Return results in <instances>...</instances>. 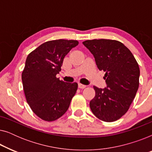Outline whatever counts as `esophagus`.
Segmentation results:
<instances>
[{
  "label": "esophagus",
  "instance_id": "34e87169",
  "mask_svg": "<svg viewBox=\"0 0 152 152\" xmlns=\"http://www.w3.org/2000/svg\"><path fill=\"white\" fill-rule=\"evenodd\" d=\"M78 86H79V88H86V85H84L82 84H79Z\"/></svg>",
  "mask_w": 152,
  "mask_h": 152
}]
</instances>
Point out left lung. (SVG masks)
Listing matches in <instances>:
<instances>
[{
	"label": "left lung",
	"instance_id": "8db88e82",
	"mask_svg": "<svg viewBox=\"0 0 152 152\" xmlns=\"http://www.w3.org/2000/svg\"><path fill=\"white\" fill-rule=\"evenodd\" d=\"M105 72L107 87L93 86L95 96L90 102L93 113L104 122L120 119L129 109L139 86L140 69L133 54L118 41L93 39L82 43Z\"/></svg>",
	"mask_w": 152,
	"mask_h": 152
}]
</instances>
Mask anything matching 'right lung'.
<instances>
[{
	"instance_id": "obj_1",
	"label": "right lung",
	"mask_w": 152,
	"mask_h": 152,
	"mask_svg": "<svg viewBox=\"0 0 152 152\" xmlns=\"http://www.w3.org/2000/svg\"><path fill=\"white\" fill-rule=\"evenodd\" d=\"M78 45L76 40L47 41L30 53L22 72L27 102L36 115L54 121L67 111L77 90V83L64 82L56 77L65 56Z\"/></svg>"
}]
</instances>
